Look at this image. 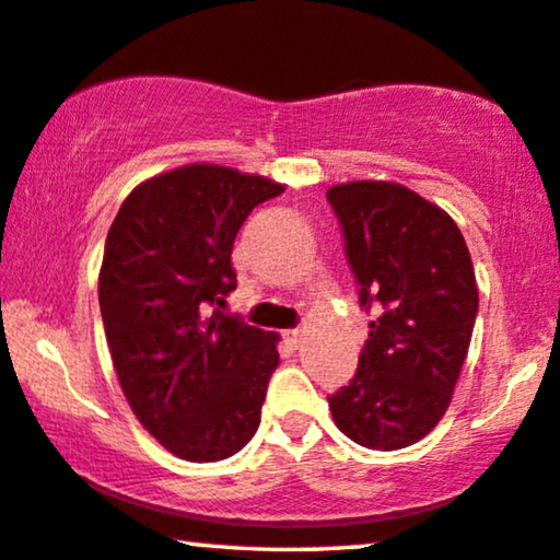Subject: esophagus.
I'll return each mask as SVG.
<instances>
[{
    "label": "esophagus",
    "mask_w": 560,
    "mask_h": 560,
    "mask_svg": "<svg viewBox=\"0 0 560 560\" xmlns=\"http://www.w3.org/2000/svg\"><path fill=\"white\" fill-rule=\"evenodd\" d=\"M282 338L288 340V346L298 348L300 342H303V332H300V330H285V332H282Z\"/></svg>",
    "instance_id": "esophagus-1"
}]
</instances>
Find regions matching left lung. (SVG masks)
Instances as JSON below:
<instances>
[{
  "label": "left lung",
  "instance_id": "8db88e82",
  "mask_svg": "<svg viewBox=\"0 0 560 560\" xmlns=\"http://www.w3.org/2000/svg\"><path fill=\"white\" fill-rule=\"evenodd\" d=\"M358 300L373 310L355 377L330 395L335 425L370 451L418 443L448 410L478 315L470 253L445 210L398 183L335 185Z\"/></svg>",
  "mask_w": 560,
  "mask_h": 560
}]
</instances>
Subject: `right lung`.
Instances as JSON below:
<instances>
[{"label": "right lung", "instance_id": "add662e5", "mask_svg": "<svg viewBox=\"0 0 560 560\" xmlns=\"http://www.w3.org/2000/svg\"><path fill=\"white\" fill-rule=\"evenodd\" d=\"M280 192L268 177L197 162L137 185L107 232L100 310L112 363L142 428L183 460H225L260 425L278 335L220 307L237 288V230Z\"/></svg>", "mask_w": 560, "mask_h": 560}]
</instances>
